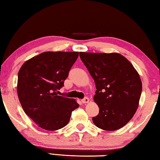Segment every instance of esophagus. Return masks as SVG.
Segmentation results:
<instances>
[{
	"label": "esophagus",
	"instance_id": "obj_1",
	"mask_svg": "<svg viewBox=\"0 0 160 160\" xmlns=\"http://www.w3.org/2000/svg\"><path fill=\"white\" fill-rule=\"evenodd\" d=\"M90 102V99H89L88 97H85V98L82 99V102L83 104H86V103H88Z\"/></svg>",
	"mask_w": 160,
	"mask_h": 160
}]
</instances>
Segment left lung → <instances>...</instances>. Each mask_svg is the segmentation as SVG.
<instances>
[{
	"mask_svg": "<svg viewBox=\"0 0 160 160\" xmlns=\"http://www.w3.org/2000/svg\"><path fill=\"white\" fill-rule=\"evenodd\" d=\"M95 82L94 101L99 108L93 123L105 131L122 128L134 116L142 92L140 75L128 59L118 53L80 52Z\"/></svg>",
	"mask_w": 160,
	"mask_h": 160,
	"instance_id": "8db88e82",
	"label": "left lung"
}]
</instances>
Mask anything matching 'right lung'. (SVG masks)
Here are the masks:
<instances>
[{
	"mask_svg": "<svg viewBox=\"0 0 160 160\" xmlns=\"http://www.w3.org/2000/svg\"><path fill=\"white\" fill-rule=\"evenodd\" d=\"M79 52L47 51L29 59L18 72L17 91L24 112L37 126L56 131L69 122L79 107L73 99L59 96Z\"/></svg>",
	"mask_w": 160,
	"mask_h": 160,
	"instance_id": "right-lung-1",
	"label": "right lung"
}]
</instances>
